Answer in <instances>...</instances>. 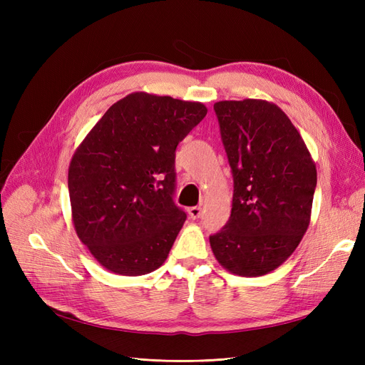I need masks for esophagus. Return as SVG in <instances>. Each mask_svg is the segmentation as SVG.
I'll list each match as a JSON object with an SVG mask.
<instances>
[{"mask_svg":"<svg viewBox=\"0 0 365 365\" xmlns=\"http://www.w3.org/2000/svg\"><path fill=\"white\" fill-rule=\"evenodd\" d=\"M201 215H202V208H201V207H190V208H189V216H190L192 219L201 217Z\"/></svg>","mask_w":365,"mask_h":365,"instance_id":"obj_1","label":"esophagus"}]
</instances>
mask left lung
I'll list each match as a JSON object with an SVG mask.
<instances>
[{
	"mask_svg": "<svg viewBox=\"0 0 365 365\" xmlns=\"http://www.w3.org/2000/svg\"><path fill=\"white\" fill-rule=\"evenodd\" d=\"M233 173L231 216L210 236L231 274L259 277L286 262L311 222L315 163L282 109L260 98L215 103Z\"/></svg>",
	"mask_w": 365,
	"mask_h": 365,
	"instance_id": "left-lung-1",
	"label": "left lung"
}]
</instances>
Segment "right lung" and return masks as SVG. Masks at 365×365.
<instances>
[{
  "mask_svg": "<svg viewBox=\"0 0 365 365\" xmlns=\"http://www.w3.org/2000/svg\"><path fill=\"white\" fill-rule=\"evenodd\" d=\"M200 102L132 93L114 103L68 168L77 236L120 275L158 269L187 215L173 202L175 150L205 117Z\"/></svg>",
  "mask_w": 365,
  "mask_h": 365,
  "instance_id": "1",
  "label": "right lung"
}]
</instances>
